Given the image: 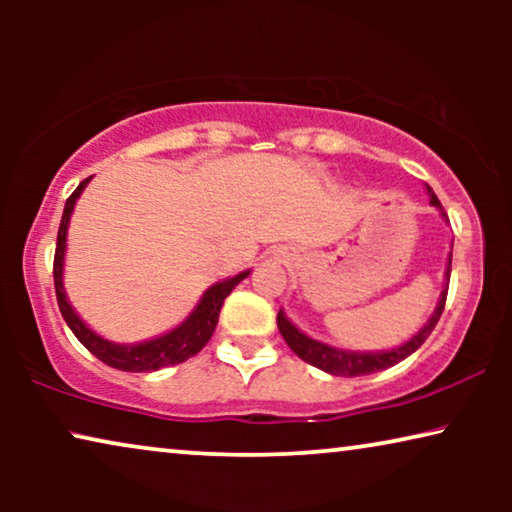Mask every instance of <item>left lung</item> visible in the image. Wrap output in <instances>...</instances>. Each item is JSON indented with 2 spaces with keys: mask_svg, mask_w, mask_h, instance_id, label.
<instances>
[{
  "mask_svg": "<svg viewBox=\"0 0 512 512\" xmlns=\"http://www.w3.org/2000/svg\"><path fill=\"white\" fill-rule=\"evenodd\" d=\"M426 193H429L431 205L440 209V214L447 216L443 212V205H440V200L436 198V193L431 191V186H426ZM450 270H452V254H450V258H447L445 289H443V293H440L438 305L429 317V321H426V324L419 328V331L412 335L408 342H403L401 347L389 349V352H349V349L331 347V345H326V342H319V340L310 338V335H305L303 331H298V328L293 326L289 319H286V314L282 310L277 312L279 333H282L286 345H289L293 352L300 356V359H303L305 363H310V366H314V368L324 370V373L340 375V377H361V375H370V373H380V370H387L391 366H396V363L408 359L412 352H417V349L424 345V340L429 338L433 328H436L440 314H443V310H445L447 284H450Z\"/></svg>",
  "mask_w": 512,
  "mask_h": 512,
  "instance_id": "obj_1",
  "label": "left lung"
}]
</instances>
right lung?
<instances>
[{
	"label": "right lung",
	"mask_w": 512,
	"mask_h": 512,
	"mask_svg": "<svg viewBox=\"0 0 512 512\" xmlns=\"http://www.w3.org/2000/svg\"><path fill=\"white\" fill-rule=\"evenodd\" d=\"M88 179H83L76 191L69 195L65 202V212H62L60 230H58V244H55V261H53V279H55V296H58V307L62 312V319L67 321V326L72 328V333L79 338L83 347L90 354L97 356L102 363H107L111 368L125 370V373H151V370H160L165 366H177L184 363L200 352L212 338L216 324H219V312L223 300L230 296V291L242 282L244 277H249V270L240 272V275L223 279L202 293L200 303L195 310L188 314V319L181 321L177 328H172L170 333L158 335V338L137 342V345H118V342L104 340L102 335H97L93 328L83 324V319L74 312V307L69 305L65 286H62V265H65V249H67V228H69V216L74 212L76 200L83 193V188L88 186Z\"/></svg>",
	"instance_id": "1"
}]
</instances>
